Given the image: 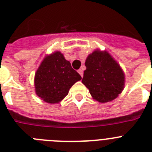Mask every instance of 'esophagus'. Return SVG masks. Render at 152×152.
I'll use <instances>...</instances> for the list:
<instances>
[{"label": "esophagus", "mask_w": 152, "mask_h": 152, "mask_svg": "<svg viewBox=\"0 0 152 152\" xmlns=\"http://www.w3.org/2000/svg\"><path fill=\"white\" fill-rule=\"evenodd\" d=\"M77 72H78V73L80 74V76H81V77H83V74H84V73H83V71H82V70H81V69H79L78 71H77Z\"/></svg>", "instance_id": "esophagus-1"}]
</instances>
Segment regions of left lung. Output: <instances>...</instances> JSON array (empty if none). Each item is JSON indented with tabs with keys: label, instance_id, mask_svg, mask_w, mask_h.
Masks as SVG:
<instances>
[{
	"label": "left lung",
	"instance_id": "8db88e82",
	"mask_svg": "<svg viewBox=\"0 0 152 152\" xmlns=\"http://www.w3.org/2000/svg\"><path fill=\"white\" fill-rule=\"evenodd\" d=\"M85 66L82 83L94 100L100 103L111 101L123 91L124 74L108 52L94 51L87 58Z\"/></svg>",
	"mask_w": 152,
	"mask_h": 152
}]
</instances>
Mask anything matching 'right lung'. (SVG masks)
<instances>
[{"instance_id": "add662e5", "label": "right lung", "mask_w": 152, "mask_h": 152, "mask_svg": "<svg viewBox=\"0 0 152 152\" xmlns=\"http://www.w3.org/2000/svg\"><path fill=\"white\" fill-rule=\"evenodd\" d=\"M81 79L60 52L44 58L35 75L36 94L47 103H56L68 95L75 83Z\"/></svg>"}]
</instances>
